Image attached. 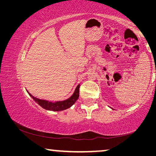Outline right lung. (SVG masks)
<instances>
[{"instance_id": "right-lung-1", "label": "right lung", "mask_w": 156, "mask_h": 156, "mask_svg": "<svg viewBox=\"0 0 156 156\" xmlns=\"http://www.w3.org/2000/svg\"><path fill=\"white\" fill-rule=\"evenodd\" d=\"M79 88H80V84H78L77 86V87L75 89L74 93H73V94L69 98L63 100V101H58L56 102H49L47 100L36 98L34 97L31 94L29 93L28 91L27 92L29 95L35 100V102H37L41 107H43V109L49 111H54V112H60V111H63L68 109V108L71 107L75 103L76 100L79 98Z\"/></svg>"}]
</instances>
